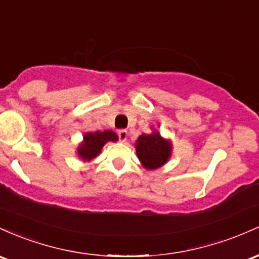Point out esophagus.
I'll list each match as a JSON object with an SVG mask.
<instances>
[{"instance_id": "34e87169", "label": "esophagus", "mask_w": 259, "mask_h": 259, "mask_svg": "<svg viewBox=\"0 0 259 259\" xmlns=\"http://www.w3.org/2000/svg\"><path fill=\"white\" fill-rule=\"evenodd\" d=\"M117 135H118V139H120L121 142H126L127 137H128V132H127L126 130H120Z\"/></svg>"}]
</instances>
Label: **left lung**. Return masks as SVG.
Masks as SVG:
<instances>
[{
  "label": "left lung",
  "mask_w": 259,
  "mask_h": 259,
  "mask_svg": "<svg viewBox=\"0 0 259 259\" xmlns=\"http://www.w3.org/2000/svg\"><path fill=\"white\" fill-rule=\"evenodd\" d=\"M137 155L148 170L160 167L167 161L171 154V143L161 138L158 132L139 136L136 144Z\"/></svg>",
  "instance_id": "8db88e82"
}]
</instances>
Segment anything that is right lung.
<instances>
[{"label": "right lung", "instance_id": "obj_1", "mask_svg": "<svg viewBox=\"0 0 259 259\" xmlns=\"http://www.w3.org/2000/svg\"><path fill=\"white\" fill-rule=\"evenodd\" d=\"M117 135L112 131H97V132H89L84 135V142L78 149V155L83 160L91 161L94 159L99 153L101 152V148L106 142L117 141Z\"/></svg>", "mask_w": 259, "mask_h": 259}]
</instances>
